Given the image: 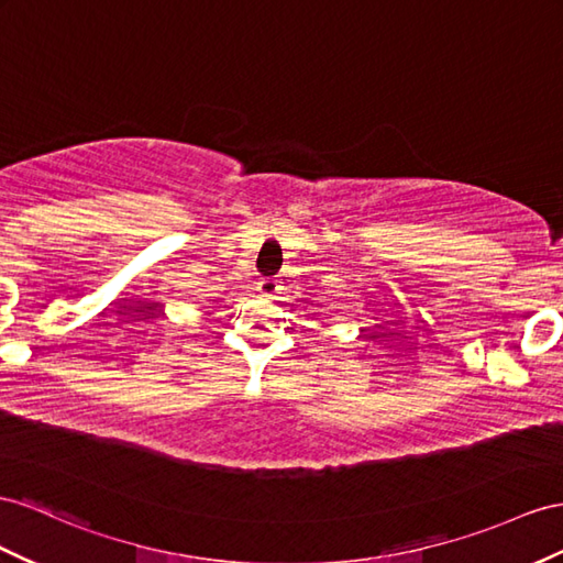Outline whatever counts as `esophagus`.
<instances>
[{"label": "esophagus", "instance_id": "34e87169", "mask_svg": "<svg viewBox=\"0 0 563 563\" xmlns=\"http://www.w3.org/2000/svg\"><path fill=\"white\" fill-rule=\"evenodd\" d=\"M278 280L276 278H264L262 283H258V290H262V295H266V297H271V295H276L278 292Z\"/></svg>", "mask_w": 563, "mask_h": 563}]
</instances>
